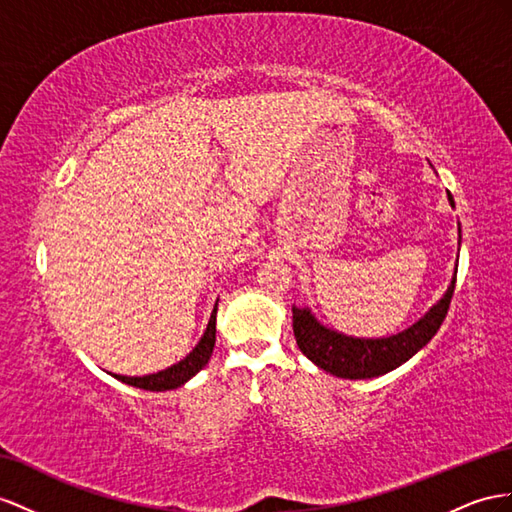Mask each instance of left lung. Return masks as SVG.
Listing matches in <instances>:
<instances>
[{
  "mask_svg": "<svg viewBox=\"0 0 512 512\" xmlns=\"http://www.w3.org/2000/svg\"><path fill=\"white\" fill-rule=\"evenodd\" d=\"M448 201L454 207L452 194H448ZM458 246H461V225H458ZM456 270L458 259L448 290H445L437 303L417 322H413L409 329L387 337H355L339 333L331 329V326L322 324L309 307L294 305L292 311L296 344L309 361L337 378L363 381V378H376L396 370L413 355H417L441 329L454 294Z\"/></svg>",
  "mask_w": 512,
  "mask_h": 512,
  "instance_id": "8db88e82",
  "label": "left lung"
}]
</instances>
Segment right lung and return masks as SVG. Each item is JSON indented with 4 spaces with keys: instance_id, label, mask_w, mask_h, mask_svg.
I'll return each instance as SVG.
<instances>
[{
    "instance_id": "right-lung-1",
    "label": "right lung",
    "mask_w": 512,
    "mask_h": 512,
    "mask_svg": "<svg viewBox=\"0 0 512 512\" xmlns=\"http://www.w3.org/2000/svg\"><path fill=\"white\" fill-rule=\"evenodd\" d=\"M216 311H218V300L212 309V316H209L207 329L199 339V344H196L188 355L181 361H177L175 365L147 376H121V374H112V376L125 385L147 389V391H168V389H177L181 385H186L192 376H196L205 368L209 357H212L214 344H216Z\"/></svg>"
}]
</instances>
